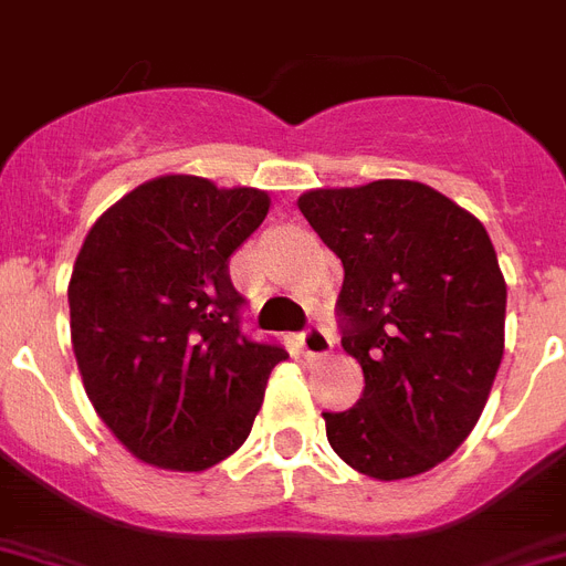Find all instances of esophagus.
I'll return each instance as SVG.
<instances>
[{"mask_svg": "<svg viewBox=\"0 0 566 566\" xmlns=\"http://www.w3.org/2000/svg\"><path fill=\"white\" fill-rule=\"evenodd\" d=\"M297 344H301L303 356L321 358V356H326L329 349H333L335 340H333V335H329V329H326V326L312 324V326H306V329H303L301 338H297Z\"/></svg>", "mask_w": 566, "mask_h": 566, "instance_id": "obj_1", "label": "esophagus"}]
</instances>
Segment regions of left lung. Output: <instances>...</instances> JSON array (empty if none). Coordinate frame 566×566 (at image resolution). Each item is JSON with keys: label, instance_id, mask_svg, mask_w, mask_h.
<instances>
[{"label": "left lung", "instance_id": "obj_1", "mask_svg": "<svg viewBox=\"0 0 566 566\" xmlns=\"http://www.w3.org/2000/svg\"><path fill=\"white\" fill-rule=\"evenodd\" d=\"M297 208L344 265L340 347L364 394L324 413L340 460L376 480L440 465L465 442L503 358L506 280L483 222L422 181L310 190Z\"/></svg>", "mask_w": 566, "mask_h": 566}]
</instances>
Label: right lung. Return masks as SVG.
I'll return each mask as SVG.
<instances>
[{"label": "right lung", "instance_id": "obj_1", "mask_svg": "<svg viewBox=\"0 0 566 566\" xmlns=\"http://www.w3.org/2000/svg\"><path fill=\"white\" fill-rule=\"evenodd\" d=\"M269 193L199 176L144 181L97 219L69 283L72 347L97 417L138 460L205 471L249 440L289 353L242 333L228 256Z\"/></svg>", "mask_w": 566, "mask_h": 566}]
</instances>
